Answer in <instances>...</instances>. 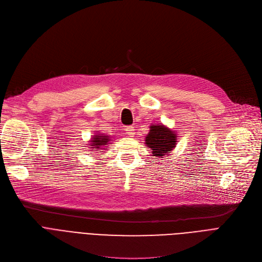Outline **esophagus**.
I'll return each mask as SVG.
<instances>
[{
	"instance_id": "obj_1",
	"label": "esophagus",
	"mask_w": 262,
	"mask_h": 262,
	"mask_svg": "<svg viewBox=\"0 0 262 262\" xmlns=\"http://www.w3.org/2000/svg\"><path fill=\"white\" fill-rule=\"evenodd\" d=\"M125 132L127 133L128 136L133 137V136L135 135V127H134V126H126V127H125Z\"/></svg>"
}]
</instances>
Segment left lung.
Segmentation results:
<instances>
[{"instance_id": "8db88e82", "label": "left lung", "mask_w": 262, "mask_h": 262, "mask_svg": "<svg viewBox=\"0 0 262 262\" xmlns=\"http://www.w3.org/2000/svg\"><path fill=\"white\" fill-rule=\"evenodd\" d=\"M176 135L163 125H152L145 138V144L152 148L153 156L162 157L175 147Z\"/></svg>"}]
</instances>
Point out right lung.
I'll use <instances>...</instances> for the list:
<instances>
[{"mask_svg":"<svg viewBox=\"0 0 262 262\" xmlns=\"http://www.w3.org/2000/svg\"><path fill=\"white\" fill-rule=\"evenodd\" d=\"M109 138H107L106 136H101V135H95L92 140H91V146H93V148H100L101 145H106L108 142Z\"/></svg>","mask_w":262,"mask_h":262,"instance_id":"right-lung-1","label":"right lung"}]
</instances>
